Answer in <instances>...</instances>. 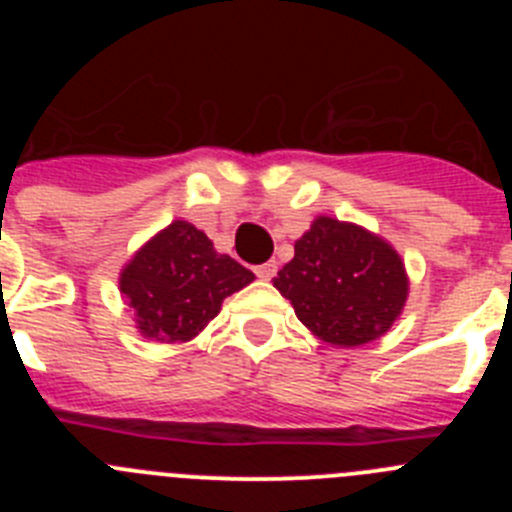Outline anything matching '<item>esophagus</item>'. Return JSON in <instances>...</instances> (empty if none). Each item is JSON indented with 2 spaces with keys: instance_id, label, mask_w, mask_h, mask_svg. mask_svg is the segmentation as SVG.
<instances>
[{
  "instance_id": "esophagus-1",
  "label": "esophagus",
  "mask_w": 512,
  "mask_h": 512,
  "mask_svg": "<svg viewBox=\"0 0 512 512\" xmlns=\"http://www.w3.org/2000/svg\"><path fill=\"white\" fill-rule=\"evenodd\" d=\"M277 274V261H266V264L256 266V277L259 279H271Z\"/></svg>"
}]
</instances>
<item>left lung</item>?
<instances>
[{
    "mask_svg": "<svg viewBox=\"0 0 512 512\" xmlns=\"http://www.w3.org/2000/svg\"><path fill=\"white\" fill-rule=\"evenodd\" d=\"M300 323L323 343L354 348L382 338L405 310V261L382 235L318 215L274 277Z\"/></svg>",
    "mask_w": 512,
    "mask_h": 512,
    "instance_id": "left-lung-1",
    "label": "left lung"
}]
</instances>
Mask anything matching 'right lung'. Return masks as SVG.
Instances as JSON below:
<instances>
[{
    "label": "right lung",
    "mask_w": 512,
    "mask_h": 512,
    "mask_svg": "<svg viewBox=\"0 0 512 512\" xmlns=\"http://www.w3.org/2000/svg\"><path fill=\"white\" fill-rule=\"evenodd\" d=\"M253 271L189 220H174L148 238L120 269V295L133 307L135 328L158 343H187L215 318L225 297L253 282Z\"/></svg>",
    "instance_id": "obj_1"
}]
</instances>
